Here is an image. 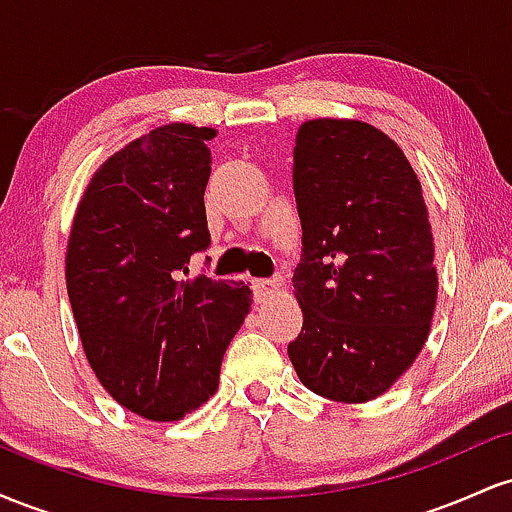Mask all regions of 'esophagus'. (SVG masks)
<instances>
[{
    "label": "esophagus",
    "mask_w": 512,
    "mask_h": 512,
    "mask_svg": "<svg viewBox=\"0 0 512 512\" xmlns=\"http://www.w3.org/2000/svg\"><path fill=\"white\" fill-rule=\"evenodd\" d=\"M281 291V284L276 279H255L252 281V293H255V301L262 303L267 298H272L274 293Z\"/></svg>",
    "instance_id": "1"
}]
</instances>
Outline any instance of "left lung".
<instances>
[{"instance_id":"1","label":"left lung","mask_w":512,"mask_h":512,"mask_svg":"<svg viewBox=\"0 0 512 512\" xmlns=\"http://www.w3.org/2000/svg\"><path fill=\"white\" fill-rule=\"evenodd\" d=\"M293 192L303 257L289 344L301 383L344 404L380 397L424 349L438 298L421 182L402 149L361 120L298 127Z\"/></svg>"}]
</instances>
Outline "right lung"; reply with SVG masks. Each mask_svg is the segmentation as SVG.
Segmentation results:
<instances>
[{
	"mask_svg": "<svg viewBox=\"0 0 512 512\" xmlns=\"http://www.w3.org/2000/svg\"><path fill=\"white\" fill-rule=\"evenodd\" d=\"M216 129H151L93 173L67 245V293L81 346L108 395L151 421H178L219 387L250 313L243 281L187 279L209 248L204 190Z\"/></svg>",
	"mask_w": 512,
	"mask_h": 512,
	"instance_id": "right-lung-1",
	"label": "right lung"
}]
</instances>
